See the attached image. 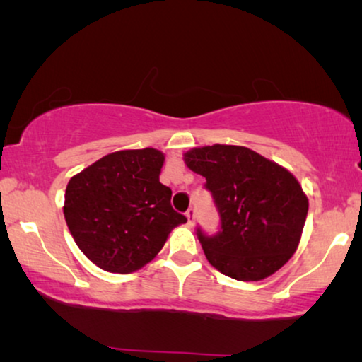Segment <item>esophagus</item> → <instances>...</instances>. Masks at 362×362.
<instances>
[{"label": "esophagus", "mask_w": 362, "mask_h": 362, "mask_svg": "<svg viewBox=\"0 0 362 362\" xmlns=\"http://www.w3.org/2000/svg\"><path fill=\"white\" fill-rule=\"evenodd\" d=\"M186 217H187V224H189L191 227L194 226V219H196V209H194V207H191V209H187Z\"/></svg>", "instance_id": "1"}]
</instances>
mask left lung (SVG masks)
I'll return each instance as SVG.
<instances>
[{
	"instance_id": "1",
	"label": "left lung",
	"mask_w": 362,
	"mask_h": 362,
	"mask_svg": "<svg viewBox=\"0 0 362 362\" xmlns=\"http://www.w3.org/2000/svg\"><path fill=\"white\" fill-rule=\"evenodd\" d=\"M185 163L206 177L221 216L216 235L197 229L214 269L230 279L259 281L291 259L308 214V197L288 170L234 145L192 148L185 153Z\"/></svg>"
}]
</instances>
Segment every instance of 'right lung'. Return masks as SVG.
Masks as SVG:
<instances>
[{"instance_id": "add662e5", "label": "right lung", "mask_w": 362, "mask_h": 362, "mask_svg": "<svg viewBox=\"0 0 362 362\" xmlns=\"http://www.w3.org/2000/svg\"><path fill=\"white\" fill-rule=\"evenodd\" d=\"M165 155L155 148L110 153L72 176L64 217L88 260L112 274H132L151 262L170 232L185 224L160 182Z\"/></svg>"}]
</instances>
